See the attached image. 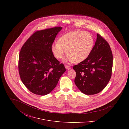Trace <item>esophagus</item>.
Wrapping results in <instances>:
<instances>
[{
    "mask_svg": "<svg viewBox=\"0 0 129 129\" xmlns=\"http://www.w3.org/2000/svg\"><path fill=\"white\" fill-rule=\"evenodd\" d=\"M65 68H66L67 70H68L71 69V66H69V65H65Z\"/></svg>",
    "mask_w": 129,
    "mask_h": 129,
    "instance_id": "esophagus-1",
    "label": "esophagus"
}]
</instances>
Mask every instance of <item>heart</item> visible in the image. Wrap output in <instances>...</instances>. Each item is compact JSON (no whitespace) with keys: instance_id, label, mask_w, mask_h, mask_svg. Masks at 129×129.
<instances>
[{"instance_id":"b5f03b06","label":"heart","mask_w":129,"mask_h":129,"mask_svg":"<svg viewBox=\"0 0 129 129\" xmlns=\"http://www.w3.org/2000/svg\"><path fill=\"white\" fill-rule=\"evenodd\" d=\"M94 45V39L87 32L75 31L60 37L57 43L51 45V50L57 59L61 58L65 53L67 57L64 61L80 63L86 59L91 54Z\"/></svg>"}]
</instances>
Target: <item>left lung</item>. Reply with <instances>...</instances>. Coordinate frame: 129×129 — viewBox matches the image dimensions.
Segmentation results:
<instances>
[{"label": "left lung", "instance_id": "obj_1", "mask_svg": "<svg viewBox=\"0 0 129 129\" xmlns=\"http://www.w3.org/2000/svg\"><path fill=\"white\" fill-rule=\"evenodd\" d=\"M113 55L108 43L99 34L89 56L73 67L74 83L82 93L94 95L103 90L110 79Z\"/></svg>", "mask_w": 129, "mask_h": 129}]
</instances>
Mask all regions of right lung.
Returning a JSON list of instances; mask_svg holds the SVG:
<instances>
[{"instance_id": "1", "label": "right lung", "mask_w": 129, "mask_h": 129, "mask_svg": "<svg viewBox=\"0 0 129 129\" xmlns=\"http://www.w3.org/2000/svg\"><path fill=\"white\" fill-rule=\"evenodd\" d=\"M62 29L55 27L34 33L24 43L19 56V72L26 88L43 96L51 92L66 71L53 55L51 46Z\"/></svg>"}]
</instances>
